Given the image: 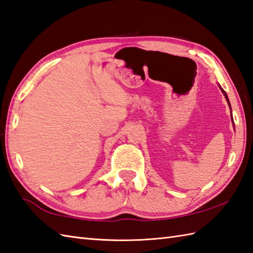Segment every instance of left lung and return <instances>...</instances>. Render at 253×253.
<instances>
[{
	"instance_id": "1",
	"label": "left lung",
	"mask_w": 253,
	"mask_h": 253,
	"mask_svg": "<svg viewBox=\"0 0 253 253\" xmlns=\"http://www.w3.org/2000/svg\"><path fill=\"white\" fill-rule=\"evenodd\" d=\"M218 87L221 88V91H222V93L224 94V96H225V98H226V102H227V104H228V106H229V109H231V115H232V107H231V103H229V100H228V97H227V94L225 93V91H224V89L221 87V85L220 84H218ZM232 121H233V116H232ZM233 126H234V121H233Z\"/></svg>"
}]
</instances>
